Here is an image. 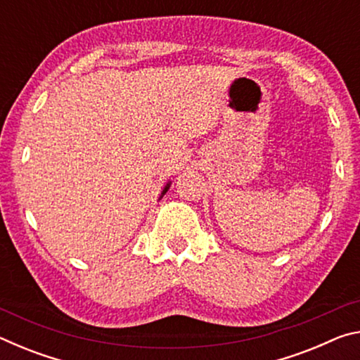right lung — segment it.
<instances>
[{
  "mask_svg": "<svg viewBox=\"0 0 360 360\" xmlns=\"http://www.w3.org/2000/svg\"><path fill=\"white\" fill-rule=\"evenodd\" d=\"M169 186H172V181H168V182H167V186H165V187H163V191H162V195H160V198L163 197V195H165V193H167V191H168V188H169ZM160 198H158V200H160Z\"/></svg>",
  "mask_w": 360,
  "mask_h": 360,
  "instance_id": "right-lung-1",
  "label": "right lung"
}]
</instances>
